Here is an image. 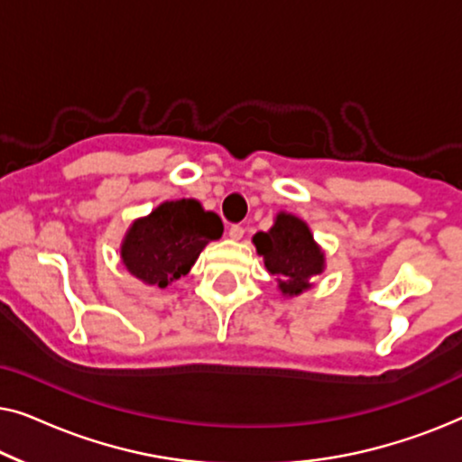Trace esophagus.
<instances>
[{
  "label": "esophagus",
  "instance_id": "esophagus-1",
  "mask_svg": "<svg viewBox=\"0 0 462 462\" xmlns=\"http://www.w3.org/2000/svg\"><path fill=\"white\" fill-rule=\"evenodd\" d=\"M244 233H245V229L242 225H231V229H229V237L231 239H242L244 237Z\"/></svg>",
  "mask_w": 462,
  "mask_h": 462
}]
</instances>
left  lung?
Here are the masks:
<instances>
[{"mask_svg":"<svg viewBox=\"0 0 462 462\" xmlns=\"http://www.w3.org/2000/svg\"><path fill=\"white\" fill-rule=\"evenodd\" d=\"M254 244L283 294H300L309 288V277L324 269V254L315 245L311 231L292 214H280L269 231L256 233Z\"/></svg>","mask_w":462,"mask_h":462,"instance_id":"left-lung-1","label":"left lung"}]
</instances>
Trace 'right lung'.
<instances>
[{"mask_svg":"<svg viewBox=\"0 0 462 462\" xmlns=\"http://www.w3.org/2000/svg\"><path fill=\"white\" fill-rule=\"evenodd\" d=\"M223 236V223L195 199L166 201L130 226L122 245L128 271L149 286L166 288L187 275L210 239Z\"/></svg>","mask_w":462,"mask_h":462,"instance_id":"obj_1","label":"right lung"}]
</instances>
